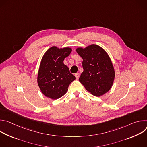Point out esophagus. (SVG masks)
<instances>
[{
	"label": "esophagus",
	"mask_w": 147,
	"mask_h": 147,
	"mask_svg": "<svg viewBox=\"0 0 147 147\" xmlns=\"http://www.w3.org/2000/svg\"><path fill=\"white\" fill-rule=\"evenodd\" d=\"M79 76H80V74H79V73H76V74H75V77H76V79H78V78H79Z\"/></svg>",
	"instance_id": "obj_1"
}]
</instances>
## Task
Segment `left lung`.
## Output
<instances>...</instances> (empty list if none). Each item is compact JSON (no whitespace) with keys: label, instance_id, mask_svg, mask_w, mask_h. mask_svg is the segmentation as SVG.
<instances>
[{"label":"left lung","instance_id":"8db88e82","mask_svg":"<svg viewBox=\"0 0 147 147\" xmlns=\"http://www.w3.org/2000/svg\"><path fill=\"white\" fill-rule=\"evenodd\" d=\"M76 52L83 60L84 71L79 78L80 82L96 96L108 92L113 84L115 72L107 52L95 44L85 48H77Z\"/></svg>","mask_w":147,"mask_h":147}]
</instances>
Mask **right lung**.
<instances>
[{
    "instance_id": "add662e5",
    "label": "right lung",
    "mask_w": 147,
    "mask_h": 147,
    "mask_svg": "<svg viewBox=\"0 0 147 147\" xmlns=\"http://www.w3.org/2000/svg\"><path fill=\"white\" fill-rule=\"evenodd\" d=\"M71 52L70 48H59L55 46L48 49L42 58L37 77L38 86L45 96L57 99L68 91L76 77L63 63L65 57Z\"/></svg>"
}]
</instances>
